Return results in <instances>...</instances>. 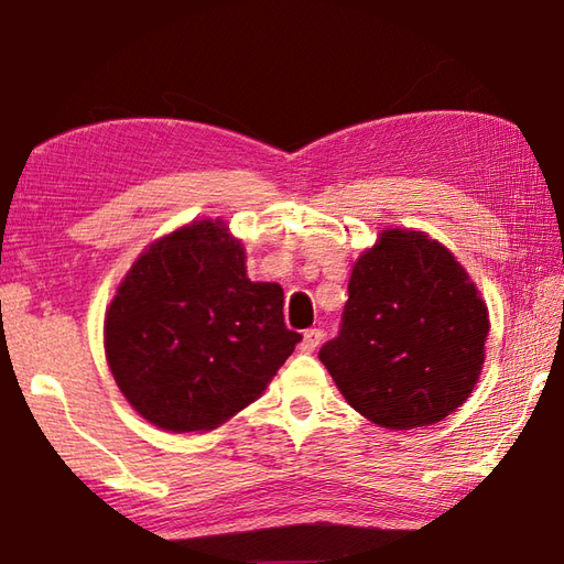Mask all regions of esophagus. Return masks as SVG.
Masks as SVG:
<instances>
[{
    "label": "esophagus",
    "instance_id": "34e87169",
    "mask_svg": "<svg viewBox=\"0 0 564 564\" xmlns=\"http://www.w3.org/2000/svg\"><path fill=\"white\" fill-rule=\"evenodd\" d=\"M321 340H323V330H321V328H308V330H303L301 350H303V352H313V350H316V348L321 346Z\"/></svg>",
    "mask_w": 564,
    "mask_h": 564
}]
</instances>
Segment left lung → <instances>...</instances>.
Returning <instances> with one entry per match:
<instances>
[{
    "label": "left lung",
    "mask_w": 564,
    "mask_h": 564,
    "mask_svg": "<svg viewBox=\"0 0 564 564\" xmlns=\"http://www.w3.org/2000/svg\"><path fill=\"white\" fill-rule=\"evenodd\" d=\"M488 333V305L460 261L423 231L386 228L352 263L340 333L318 358L362 417L410 431L470 398Z\"/></svg>",
    "instance_id": "left-lung-1"
}]
</instances>
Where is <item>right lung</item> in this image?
Returning <instances> with one entry per match:
<instances>
[{
  "mask_svg": "<svg viewBox=\"0 0 564 564\" xmlns=\"http://www.w3.org/2000/svg\"><path fill=\"white\" fill-rule=\"evenodd\" d=\"M301 336L283 289L246 275L224 218L149 243L104 316V352L121 395L169 433L214 431L263 395Z\"/></svg>",
  "mask_w": 564,
  "mask_h": 564,
  "instance_id": "right-lung-1",
  "label": "right lung"
}]
</instances>
